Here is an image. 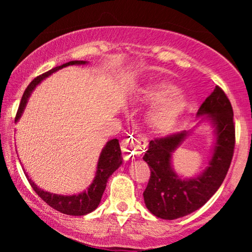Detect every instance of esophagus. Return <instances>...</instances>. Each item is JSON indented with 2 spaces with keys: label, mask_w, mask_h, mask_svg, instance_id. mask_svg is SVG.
Instances as JSON below:
<instances>
[{
  "label": "esophagus",
  "mask_w": 252,
  "mask_h": 252,
  "mask_svg": "<svg viewBox=\"0 0 252 252\" xmlns=\"http://www.w3.org/2000/svg\"><path fill=\"white\" fill-rule=\"evenodd\" d=\"M122 150L126 158H135L141 154L140 149L134 146V142L131 141H124L122 143Z\"/></svg>",
  "instance_id": "obj_1"
}]
</instances>
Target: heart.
Instances as JSON below:
<instances>
[{"label":"heart","instance_id":"b5f03b06","mask_svg":"<svg viewBox=\"0 0 252 252\" xmlns=\"http://www.w3.org/2000/svg\"><path fill=\"white\" fill-rule=\"evenodd\" d=\"M146 102H158L149 114V124L158 132L169 131L180 118L187 105L186 96L180 90L172 91L167 83H155L142 91Z\"/></svg>","mask_w":252,"mask_h":252}]
</instances>
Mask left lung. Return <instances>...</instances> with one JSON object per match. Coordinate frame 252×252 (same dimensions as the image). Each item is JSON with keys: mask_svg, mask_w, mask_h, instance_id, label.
Listing matches in <instances>:
<instances>
[{"mask_svg": "<svg viewBox=\"0 0 252 252\" xmlns=\"http://www.w3.org/2000/svg\"><path fill=\"white\" fill-rule=\"evenodd\" d=\"M196 116L205 117L215 129L209 166L200 174L184 179L172 166V154L190 131L150 141L144 153L143 160L150 168L148 186L143 192L144 204L158 218L173 220L200 209L218 190L230 168L236 138L233 110L219 86L201 104Z\"/></svg>", "mask_w": 252, "mask_h": 252, "instance_id": "obj_1", "label": "left lung"}]
</instances>
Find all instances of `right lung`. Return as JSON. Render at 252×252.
<instances>
[{
	"instance_id": "1",
	"label": "right lung",
	"mask_w": 252,
	"mask_h": 252,
	"mask_svg": "<svg viewBox=\"0 0 252 252\" xmlns=\"http://www.w3.org/2000/svg\"><path fill=\"white\" fill-rule=\"evenodd\" d=\"M85 63H88V62L73 60V62H68L63 63V65L57 66V67L52 68V70L41 74V76L36 77L35 79L27 86L24 96L21 98V103H20L19 110H17L15 122H17V121L21 118L22 114H24L26 109V105H27L28 103V98L31 97L32 92H33V90L36 88L37 84H40L43 79L50 77L52 73L62 70V68L66 67V66L85 65ZM121 154H122V153H121L120 143H118L117 138L108 141L105 146H104V148L102 149L99 158H98L97 170L94 181H92V184L88 187V189L83 190L79 194L63 195L56 194V193L46 192V190L37 187L32 179L28 178L27 175L26 176H27L31 186L33 187L34 190H35L36 194L39 195L46 204H48L51 207H53L54 210L68 216H85L88 215V213H91L92 211L96 210L98 205H99L104 190H105L108 179L110 178V175H111L117 168H120L121 164L123 163V158Z\"/></svg>"
}]
</instances>
